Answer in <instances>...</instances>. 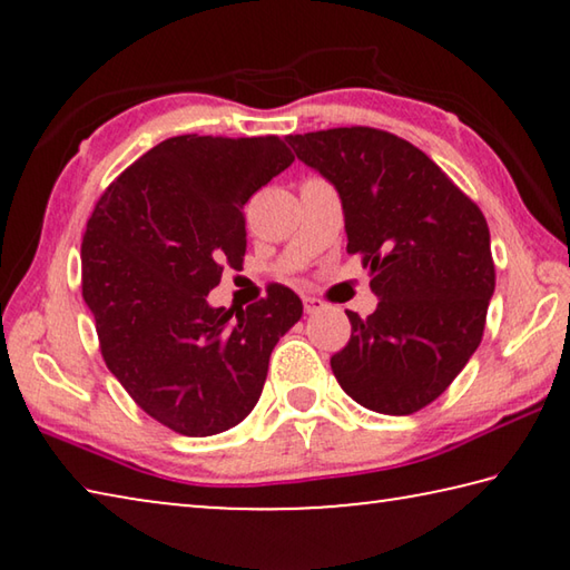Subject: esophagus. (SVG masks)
I'll list each match as a JSON object with an SVG mask.
<instances>
[{"label": "esophagus", "mask_w": 570, "mask_h": 570, "mask_svg": "<svg viewBox=\"0 0 570 570\" xmlns=\"http://www.w3.org/2000/svg\"><path fill=\"white\" fill-rule=\"evenodd\" d=\"M326 304L322 302L320 296H304V312L306 314H316V312H322Z\"/></svg>", "instance_id": "34e87169"}]
</instances>
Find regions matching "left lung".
Segmentation results:
<instances>
[{"label":"left lung","instance_id":"left-lung-1","mask_svg":"<svg viewBox=\"0 0 570 570\" xmlns=\"http://www.w3.org/2000/svg\"><path fill=\"white\" fill-rule=\"evenodd\" d=\"M296 158L342 198L346 250L362 254L380 304L332 356L342 390L380 414L445 392L485 330L495 264L482 210L412 142L377 128L288 135Z\"/></svg>","mask_w":570,"mask_h":570}]
</instances>
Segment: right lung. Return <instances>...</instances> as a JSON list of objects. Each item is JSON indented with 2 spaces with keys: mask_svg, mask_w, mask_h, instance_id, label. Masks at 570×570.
Returning a JSON list of instances; mask_svg holds the SVG:
<instances>
[{
  "mask_svg": "<svg viewBox=\"0 0 570 570\" xmlns=\"http://www.w3.org/2000/svg\"><path fill=\"white\" fill-rule=\"evenodd\" d=\"M294 163L276 135H178L102 193L82 238V298L108 370L142 412L188 438L236 428L262 397L302 298L272 284L234 314L210 306L246 254V200Z\"/></svg>",
  "mask_w": 570,
  "mask_h": 570,
  "instance_id": "obj_1",
  "label": "right lung"
}]
</instances>
